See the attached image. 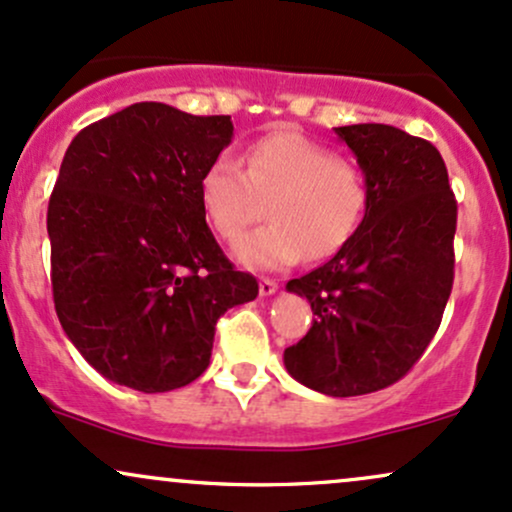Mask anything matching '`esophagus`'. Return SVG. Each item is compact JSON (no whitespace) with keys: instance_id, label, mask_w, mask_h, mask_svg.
I'll use <instances>...</instances> for the list:
<instances>
[{"instance_id":"34e87169","label":"esophagus","mask_w":512,"mask_h":512,"mask_svg":"<svg viewBox=\"0 0 512 512\" xmlns=\"http://www.w3.org/2000/svg\"><path fill=\"white\" fill-rule=\"evenodd\" d=\"M275 290H278V283H275V280H271V278H261V283H258V292H261V297L273 295Z\"/></svg>"}]
</instances>
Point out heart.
Wrapping results in <instances>:
<instances>
[{
	"mask_svg": "<svg viewBox=\"0 0 512 512\" xmlns=\"http://www.w3.org/2000/svg\"><path fill=\"white\" fill-rule=\"evenodd\" d=\"M205 222L237 244L263 217L271 225L237 246L246 268L280 271L304 256L321 261L343 249L367 210V181L353 159L295 130H275L246 149L244 166L220 154L198 181Z\"/></svg>",
	"mask_w": 512,
	"mask_h": 512,
	"instance_id": "1",
	"label": "heart"
}]
</instances>
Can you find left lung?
Masks as SVG:
<instances>
[{
	"label": "left lung",
	"mask_w": 512,
	"mask_h": 512,
	"mask_svg": "<svg viewBox=\"0 0 512 512\" xmlns=\"http://www.w3.org/2000/svg\"><path fill=\"white\" fill-rule=\"evenodd\" d=\"M333 130L363 169L367 210L331 261L287 283L314 324L283 360L314 392L360 396L399 382L438 331L455 280L457 200L428 140L382 123Z\"/></svg>",
	"instance_id": "8db88e82"
}]
</instances>
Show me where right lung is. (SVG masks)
I'll use <instances>...</instances> for the list:
<instances>
[{
    "label": "right lung",
    "instance_id": "1",
    "mask_svg": "<svg viewBox=\"0 0 512 512\" xmlns=\"http://www.w3.org/2000/svg\"><path fill=\"white\" fill-rule=\"evenodd\" d=\"M229 116L132 103L72 140L48 203L55 312L106 380L145 394L198 380L215 324L256 300L212 237L198 181L232 142Z\"/></svg>",
    "mask_w": 512,
    "mask_h": 512
}]
</instances>
